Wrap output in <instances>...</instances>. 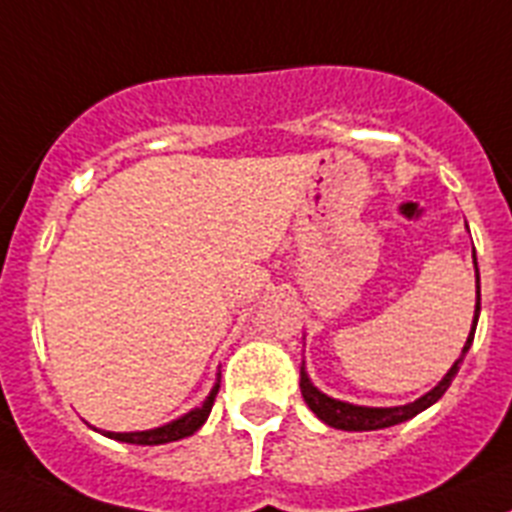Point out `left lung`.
Returning <instances> with one entry per match:
<instances>
[{
    "instance_id": "8db88e82",
    "label": "left lung",
    "mask_w": 512,
    "mask_h": 512,
    "mask_svg": "<svg viewBox=\"0 0 512 512\" xmlns=\"http://www.w3.org/2000/svg\"><path fill=\"white\" fill-rule=\"evenodd\" d=\"M476 264V256H474ZM479 310H482V295H479V269H476V308H474V323H471L469 339H466L464 349H461V357L453 362V368L443 375V381L438 386L427 391L425 396H419L417 401L404 406H357L349 404V401H339L331 399L326 393L318 391L313 383H310L308 373L305 368H300V391H303L305 404L310 406V412L316 414L321 422H326L329 427H336V430H347V432H365V430H383V427H393L399 425V422H406V419L417 417L419 412H425L427 406H432L435 401L448 391V386L456 378L458 368H461V362H464L466 352H469L471 342H474V331H476V321H479Z\"/></svg>"
}]
</instances>
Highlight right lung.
Listing matches in <instances>:
<instances>
[{"instance_id":"add662e5","label":"right lung","mask_w":512,"mask_h":512,"mask_svg":"<svg viewBox=\"0 0 512 512\" xmlns=\"http://www.w3.org/2000/svg\"><path fill=\"white\" fill-rule=\"evenodd\" d=\"M217 391H220V383H214V388L209 391V396L204 399L202 406H196V409H191L189 414H183V417L173 419V422H168V425L163 427L142 430V432H103V435L113 440H121V443H131V445H163V443H173V440L189 438V435H194V432L207 422Z\"/></svg>"}]
</instances>
